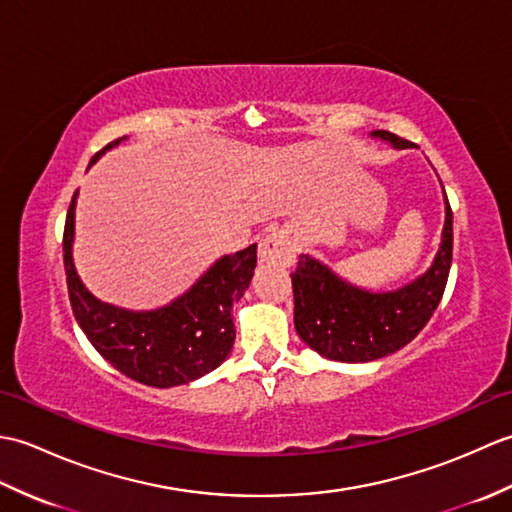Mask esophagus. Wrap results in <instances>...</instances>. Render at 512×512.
<instances>
[{
    "mask_svg": "<svg viewBox=\"0 0 512 512\" xmlns=\"http://www.w3.org/2000/svg\"><path fill=\"white\" fill-rule=\"evenodd\" d=\"M259 259L264 264L292 266L297 262L295 239L290 237L288 231H270L259 244Z\"/></svg>",
    "mask_w": 512,
    "mask_h": 512,
    "instance_id": "1",
    "label": "esophagus"
}]
</instances>
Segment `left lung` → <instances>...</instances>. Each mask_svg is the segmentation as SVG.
I'll return each mask as SVG.
<instances>
[{
	"instance_id": "8db88e82",
	"label": "left lung",
	"mask_w": 512,
	"mask_h": 512,
	"mask_svg": "<svg viewBox=\"0 0 512 512\" xmlns=\"http://www.w3.org/2000/svg\"><path fill=\"white\" fill-rule=\"evenodd\" d=\"M374 138L396 149L416 147L405 138L376 129ZM444 189V187H442ZM447 202L438 255L427 273L391 292H369L347 284L310 255H299L292 273L295 328L310 350L330 361L367 363L398 352L433 317L447 288L453 259V213Z\"/></svg>"
}]
</instances>
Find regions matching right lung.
Instances as JSON below:
<instances>
[{
  "mask_svg": "<svg viewBox=\"0 0 512 512\" xmlns=\"http://www.w3.org/2000/svg\"><path fill=\"white\" fill-rule=\"evenodd\" d=\"M125 138H116L96 151L90 165ZM76 193L79 191H74L65 217L63 264L74 319L96 352L121 374L160 389L191 383L220 367L233 350L235 323L231 310L253 279L257 244L217 259L191 290L165 308L123 310L96 299L76 275L72 262Z\"/></svg>",
  "mask_w": 512,
  "mask_h": 512,
  "instance_id": "right-lung-1",
  "label": "right lung"
}]
</instances>
